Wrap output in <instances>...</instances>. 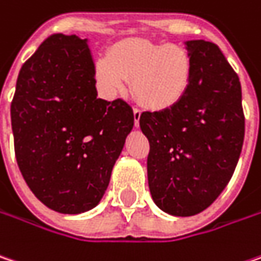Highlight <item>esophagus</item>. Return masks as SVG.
I'll use <instances>...</instances> for the list:
<instances>
[{"mask_svg": "<svg viewBox=\"0 0 261 261\" xmlns=\"http://www.w3.org/2000/svg\"><path fill=\"white\" fill-rule=\"evenodd\" d=\"M133 114H134V125L139 127L140 125V115H142V112L139 109H133Z\"/></svg>", "mask_w": 261, "mask_h": 261, "instance_id": "esophagus-1", "label": "esophagus"}]
</instances>
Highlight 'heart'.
<instances>
[{
  "label": "heart",
  "mask_w": 261,
  "mask_h": 261,
  "mask_svg": "<svg viewBox=\"0 0 261 261\" xmlns=\"http://www.w3.org/2000/svg\"><path fill=\"white\" fill-rule=\"evenodd\" d=\"M99 83L109 94L121 93L131 80L134 97L153 111L173 108L189 90L192 60L174 44L130 39L116 44L96 65Z\"/></svg>",
  "instance_id": "1"
}]
</instances>
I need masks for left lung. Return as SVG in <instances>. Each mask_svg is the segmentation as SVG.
Instances as JSON below:
<instances>
[{"label":"left lung","instance_id":"1","mask_svg":"<svg viewBox=\"0 0 261 261\" xmlns=\"http://www.w3.org/2000/svg\"><path fill=\"white\" fill-rule=\"evenodd\" d=\"M192 60L185 97L173 108L143 112L150 152L147 181L164 213L191 217L208 208L235 171L245 133L239 78L220 48L204 39L183 42Z\"/></svg>","mask_w":261,"mask_h":261}]
</instances>
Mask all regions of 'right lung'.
<instances>
[{"mask_svg": "<svg viewBox=\"0 0 261 261\" xmlns=\"http://www.w3.org/2000/svg\"><path fill=\"white\" fill-rule=\"evenodd\" d=\"M134 125L128 103L99 99L88 39L56 34L19 72L11 101L17 165L45 207L94 208Z\"/></svg>", "mask_w": 261, "mask_h": 261, "instance_id": "obj_1", "label": "right lung"}]
</instances>
